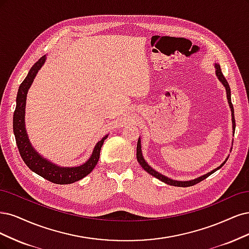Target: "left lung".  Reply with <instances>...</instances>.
<instances>
[{"label":"left lung","instance_id":"obj_1","mask_svg":"<svg viewBox=\"0 0 249 249\" xmlns=\"http://www.w3.org/2000/svg\"><path fill=\"white\" fill-rule=\"evenodd\" d=\"M215 68H216V75L218 76L219 81L222 83V85L224 86V88H226V90H227L228 101H229L230 107H231V110L232 128H234V129H235V128H236V121H235V116H234V107H232L231 100V89H230V86H229V83L227 82L226 77H224V75L222 74L221 69H220V66L218 65V64H216V65H215ZM136 158H138V161H139V163L141 164V166L143 168V170H145L146 172H148L150 175L153 176V177H155V178L159 179L160 181H162V182H164V183L168 184V185H172V186H178V187H189V186H194V185H196V184H197V183H199L200 181H203V180H205L206 178L209 177V176H210V175H212L214 172H216L217 170H219V168H220L224 163H226V161L228 160V159H227L226 161H224L220 166H218L217 168H215V170H213L212 172L208 173V174H206V175L202 176V177H199V178H197V179H194V180H191V181H175V180H172V179H170V178L165 177V176H163V175H161V174H159L158 172L154 171L153 168H152L151 166H149V165H148V163L145 161V159H143V157H142V155L141 140H139V142H138V147H136Z\"/></svg>","mask_w":249,"mask_h":249}]
</instances>
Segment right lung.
Wrapping results in <instances>:
<instances>
[{"label": "right lung", "instance_id": "obj_1", "mask_svg": "<svg viewBox=\"0 0 249 249\" xmlns=\"http://www.w3.org/2000/svg\"><path fill=\"white\" fill-rule=\"evenodd\" d=\"M44 61L45 55L40 58L32 66L27 77L23 79V82L18 88L17 96V107H15L13 114V132L15 135V141H17L19 154L30 170L36 173L37 175L41 176L42 178L46 179L47 181L64 185V184H71L81 180L93 171V168L98 162L101 147L103 145L104 140H107V135L104 136L101 141L97 142L91 158L86 163L76 167H60L58 165H54L42 158L33 149L28 139L25 128L26 98L29 88L32 83H33V79L36 76L38 70L43 65Z\"/></svg>", "mask_w": 249, "mask_h": 249}]
</instances>
